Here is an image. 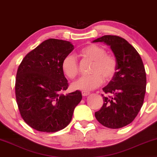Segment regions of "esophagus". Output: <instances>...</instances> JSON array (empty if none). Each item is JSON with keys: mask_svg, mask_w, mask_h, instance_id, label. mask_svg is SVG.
Listing matches in <instances>:
<instances>
[{"mask_svg": "<svg viewBox=\"0 0 157 157\" xmlns=\"http://www.w3.org/2000/svg\"><path fill=\"white\" fill-rule=\"evenodd\" d=\"M89 94H90V93L87 91H82V96H87V95H88Z\"/></svg>", "mask_w": 157, "mask_h": 157, "instance_id": "34e87169", "label": "esophagus"}]
</instances>
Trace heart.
I'll list each match as a JSON object with an SVG mask.
<instances>
[{"mask_svg": "<svg viewBox=\"0 0 157 157\" xmlns=\"http://www.w3.org/2000/svg\"><path fill=\"white\" fill-rule=\"evenodd\" d=\"M80 56L93 61L89 75L80 77L71 84V87L77 90L89 91L99 87L103 80L110 82L114 78L118 70V62L116 57L108 54L102 46L90 44L80 49ZM62 70L69 78L72 79L79 73V63L73 54H67L63 58L61 64Z\"/></svg>", "mask_w": 157, "mask_h": 157, "instance_id": "heart-1", "label": "heart"}]
</instances>
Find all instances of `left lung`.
Segmentation results:
<instances>
[{
  "mask_svg": "<svg viewBox=\"0 0 157 157\" xmlns=\"http://www.w3.org/2000/svg\"><path fill=\"white\" fill-rule=\"evenodd\" d=\"M93 42L110 46L118 62L114 78L103 87V105L95 116L98 122L110 128H120L131 124L144 103L147 85L145 68L139 54L126 39L105 35Z\"/></svg>",
  "mask_w": 157,
  "mask_h": 157,
  "instance_id": "1",
  "label": "left lung"
}]
</instances>
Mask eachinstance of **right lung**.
Masks as SVG:
<instances>
[{
  "label": "right lung",
  "instance_id": "right-lung-1",
  "mask_svg": "<svg viewBox=\"0 0 157 157\" xmlns=\"http://www.w3.org/2000/svg\"><path fill=\"white\" fill-rule=\"evenodd\" d=\"M74 49L70 41L49 39L29 52L18 66L15 93L24 121L41 132H57L72 120L81 92L61 94L69 86L62 70L63 58Z\"/></svg>",
  "mask_w": 157,
  "mask_h": 157
}]
</instances>
